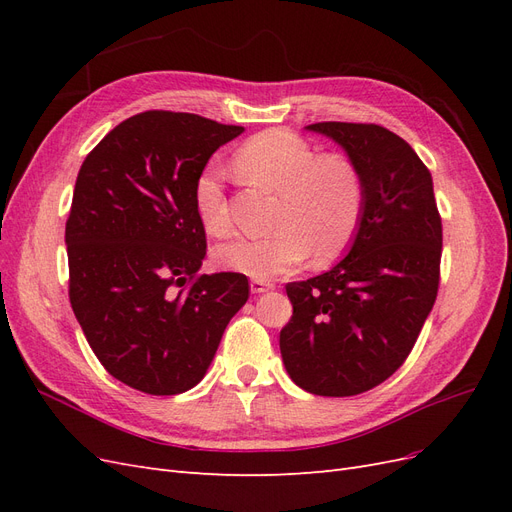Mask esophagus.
I'll list each match as a JSON object with an SVG mask.
<instances>
[{"label": "esophagus", "instance_id": "34e87169", "mask_svg": "<svg viewBox=\"0 0 512 512\" xmlns=\"http://www.w3.org/2000/svg\"><path fill=\"white\" fill-rule=\"evenodd\" d=\"M250 288H252L254 294H262V292H267V290H273L275 286L271 282H267V280H252Z\"/></svg>", "mask_w": 512, "mask_h": 512}]
</instances>
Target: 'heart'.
<instances>
[{"label":"heart","mask_w":512,"mask_h":512,"mask_svg":"<svg viewBox=\"0 0 512 512\" xmlns=\"http://www.w3.org/2000/svg\"><path fill=\"white\" fill-rule=\"evenodd\" d=\"M235 173L254 185L277 192L275 230L265 237H237L213 250L222 269L269 280L297 269L314 254L333 260L359 230L365 185L356 164L344 153H318L305 138L288 130H265L232 156ZM196 215L213 237L232 230L222 175L205 168L194 188Z\"/></svg>","instance_id":"b5f03b06"}]
</instances>
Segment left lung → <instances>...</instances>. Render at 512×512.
I'll list each match as a JSON object with an SVG mask.
<instances>
[{
    "label": "left lung",
    "mask_w": 512,
    "mask_h": 512,
    "mask_svg": "<svg viewBox=\"0 0 512 512\" xmlns=\"http://www.w3.org/2000/svg\"><path fill=\"white\" fill-rule=\"evenodd\" d=\"M359 168L365 207L348 254L286 286L280 350L292 382L322 397L374 389L404 365L438 297L442 220L416 151L376 123L320 121Z\"/></svg>",
    "instance_id": "1"
}]
</instances>
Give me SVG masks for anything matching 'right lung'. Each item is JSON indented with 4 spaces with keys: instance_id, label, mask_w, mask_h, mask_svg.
Here are the masks:
<instances>
[{
    "instance_id": "1",
    "label": "right lung",
    "mask_w": 512,
    "mask_h": 512,
    "mask_svg": "<svg viewBox=\"0 0 512 512\" xmlns=\"http://www.w3.org/2000/svg\"><path fill=\"white\" fill-rule=\"evenodd\" d=\"M241 126L145 111L108 132L76 177L66 245L70 303L113 378L149 395L196 386L250 297L241 273L200 275L196 179Z\"/></svg>"
}]
</instances>
